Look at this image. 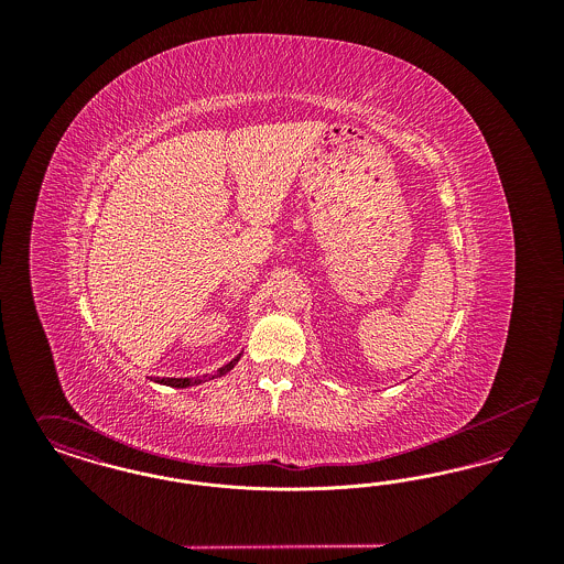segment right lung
<instances>
[{
  "label": "right lung",
  "mask_w": 564,
  "mask_h": 564,
  "mask_svg": "<svg viewBox=\"0 0 564 564\" xmlns=\"http://www.w3.org/2000/svg\"><path fill=\"white\" fill-rule=\"evenodd\" d=\"M241 359V355H237L230 364H226L224 368H219L217 370V375L221 376L226 375L228 370H232L235 366H237V361ZM215 376H200V378H156V382H161V384H166V387H177V389H186V387H192V384H200L203 380H212Z\"/></svg>",
  "instance_id": "right-lung-1"
}]
</instances>
